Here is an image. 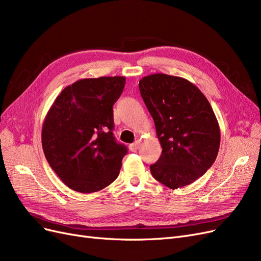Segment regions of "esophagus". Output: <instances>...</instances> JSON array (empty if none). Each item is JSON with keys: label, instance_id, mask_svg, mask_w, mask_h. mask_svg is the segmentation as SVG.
Instances as JSON below:
<instances>
[{"label": "esophagus", "instance_id": "34e87169", "mask_svg": "<svg viewBox=\"0 0 261 261\" xmlns=\"http://www.w3.org/2000/svg\"><path fill=\"white\" fill-rule=\"evenodd\" d=\"M139 146H140V143H139V141H135V143L130 144L128 147H129V150H130V151H136V150L139 148Z\"/></svg>", "mask_w": 261, "mask_h": 261}]
</instances>
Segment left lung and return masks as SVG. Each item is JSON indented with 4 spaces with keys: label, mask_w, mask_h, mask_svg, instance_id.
Returning a JSON list of instances; mask_svg holds the SVG:
<instances>
[{
    "label": "left lung",
    "mask_w": 261,
    "mask_h": 261,
    "mask_svg": "<svg viewBox=\"0 0 261 261\" xmlns=\"http://www.w3.org/2000/svg\"><path fill=\"white\" fill-rule=\"evenodd\" d=\"M162 153L150 165L152 176L172 189L192 184L215 163L220 128L207 98L184 78L153 74L139 82Z\"/></svg>",
    "instance_id": "obj_1"
}]
</instances>
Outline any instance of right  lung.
<instances>
[{
  "label": "right lung",
  "instance_id": "1",
  "mask_svg": "<svg viewBox=\"0 0 261 261\" xmlns=\"http://www.w3.org/2000/svg\"><path fill=\"white\" fill-rule=\"evenodd\" d=\"M124 86L120 76L78 81L60 93L45 117V159L73 191L98 192L118 176L127 147L114 137L113 105Z\"/></svg>",
  "mask_w": 261,
  "mask_h": 261
}]
</instances>
